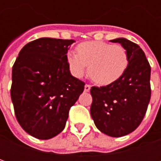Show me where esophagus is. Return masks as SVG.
Masks as SVG:
<instances>
[{
    "mask_svg": "<svg viewBox=\"0 0 161 161\" xmlns=\"http://www.w3.org/2000/svg\"><path fill=\"white\" fill-rule=\"evenodd\" d=\"M90 90H91V85L90 84H85L84 85V91L85 92H89Z\"/></svg>",
    "mask_w": 161,
    "mask_h": 161,
    "instance_id": "obj_1",
    "label": "esophagus"
}]
</instances>
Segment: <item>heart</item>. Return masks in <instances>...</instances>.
Here are the masks:
<instances>
[{
    "label": "heart",
    "mask_w": 161,
    "mask_h": 161,
    "mask_svg": "<svg viewBox=\"0 0 161 161\" xmlns=\"http://www.w3.org/2000/svg\"><path fill=\"white\" fill-rule=\"evenodd\" d=\"M66 62L73 77H84L89 65L90 77L97 84L108 85L118 80L124 73L128 65V56L121 45L86 41L77 46V53H67Z\"/></svg>",
    "instance_id": "1"
}]
</instances>
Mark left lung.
<instances>
[{"label": "left lung", "instance_id": "1", "mask_svg": "<svg viewBox=\"0 0 161 161\" xmlns=\"http://www.w3.org/2000/svg\"><path fill=\"white\" fill-rule=\"evenodd\" d=\"M110 41L124 47L128 66L113 84L91 87V115L103 134L121 137L135 130L145 116L151 97V67L137 44L124 38Z\"/></svg>", "mask_w": 161, "mask_h": 161}]
</instances>
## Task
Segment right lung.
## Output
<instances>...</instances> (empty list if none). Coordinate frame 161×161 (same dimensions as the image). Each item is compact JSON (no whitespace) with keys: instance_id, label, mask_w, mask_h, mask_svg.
I'll return each mask as SVG.
<instances>
[{"instance_id":"1","label":"right lung","mask_w":161,"mask_h":161,"mask_svg":"<svg viewBox=\"0 0 161 161\" xmlns=\"http://www.w3.org/2000/svg\"><path fill=\"white\" fill-rule=\"evenodd\" d=\"M73 40L40 38L20 50L12 70V99L17 121L25 131L48 140L63 131L69 110L84 89L67 65Z\"/></svg>"}]
</instances>
